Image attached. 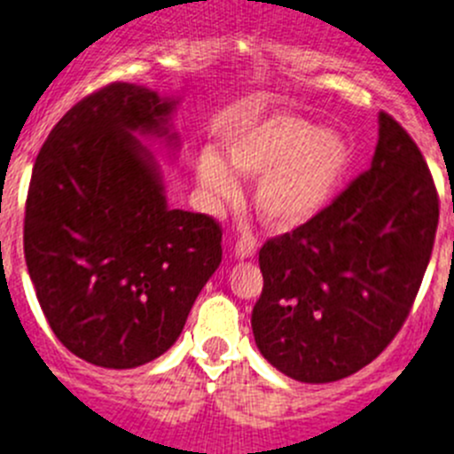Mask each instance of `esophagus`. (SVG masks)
Returning a JSON list of instances; mask_svg holds the SVG:
<instances>
[{
  "label": "esophagus",
  "mask_w": 454,
  "mask_h": 454,
  "mask_svg": "<svg viewBox=\"0 0 454 454\" xmlns=\"http://www.w3.org/2000/svg\"><path fill=\"white\" fill-rule=\"evenodd\" d=\"M256 239H252V236H243V239L236 240L234 245V254L236 259H252V256L256 254Z\"/></svg>",
  "instance_id": "34e87169"
}]
</instances>
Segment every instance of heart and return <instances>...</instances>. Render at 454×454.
I'll list each match as a JSON object with an SVG mask.
<instances>
[{"label":"heart","mask_w":454,"mask_h":454,"mask_svg":"<svg viewBox=\"0 0 454 454\" xmlns=\"http://www.w3.org/2000/svg\"><path fill=\"white\" fill-rule=\"evenodd\" d=\"M227 160L214 148L195 155L193 173L200 191L214 207L236 202V173L261 177L256 214L274 230H294L317 218L338 198L353 164L347 137L322 130L288 112L243 116L223 137Z\"/></svg>","instance_id":"1"}]
</instances>
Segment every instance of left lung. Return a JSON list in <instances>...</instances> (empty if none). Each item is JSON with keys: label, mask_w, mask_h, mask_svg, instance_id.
<instances>
[{"label": "left lung", "mask_w": 454, "mask_h": 454, "mask_svg": "<svg viewBox=\"0 0 454 454\" xmlns=\"http://www.w3.org/2000/svg\"><path fill=\"white\" fill-rule=\"evenodd\" d=\"M436 224L430 168L411 137L380 112L367 173L317 218L261 247L263 293L252 310L261 356L313 385L367 367L410 315Z\"/></svg>", "instance_id": "obj_1"}]
</instances>
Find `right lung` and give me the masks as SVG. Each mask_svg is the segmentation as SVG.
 <instances>
[{
  "label": "right lung",
  "mask_w": 454,
  "mask_h": 454,
  "mask_svg": "<svg viewBox=\"0 0 454 454\" xmlns=\"http://www.w3.org/2000/svg\"><path fill=\"white\" fill-rule=\"evenodd\" d=\"M176 107L112 82L62 116L33 166L28 277L56 338L97 367L135 369L168 351L223 261L218 223L170 209L145 145L177 151Z\"/></svg>",
  "instance_id": "1"
}]
</instances>
